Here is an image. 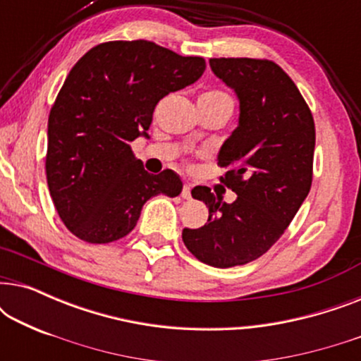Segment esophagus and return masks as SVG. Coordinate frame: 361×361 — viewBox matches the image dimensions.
<instances>
[{"label":"esophagus","instance_id":"34e87169","mask_svg":"<svg viewBox=\"0 0 361 361\" xmlns=\"http://www.w3.org/2000/svg\"><path fill=\"white\" fill-rule=\"evenodd\" d=\"M190 189L192 185L190 184H184V187H182V199H190Z\"/></svg>","mask_w":361,"mask_h":361}]
</instances>
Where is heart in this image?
Returning <instances> with one entry per match:
<instances>
[{
  "label": "heart",
  "instance_id": "obj_1",
  "mask_svg": "<svg viewBox=\"0 0 361 361\" xmlns=\"http://www.w3.org/2000/svg\"><path fill=\"white\" fill-rule=\"evenodd\" d=\"M205 95H210V97H226L225 93H221V92H209V93H205Z\"/></svg>",
  "mask_w": 361,
  "mask_h": 361
}]
</instances>
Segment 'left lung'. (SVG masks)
I'll return each instance as SVG.
<instances>
[{
    "label": "left lung",
    "instance_id": "8db88e82",
    "mask_svg": "<svg viewBox=\"0 0 361 361\" xmlns=\"http://www.w3.org/2000/svg\"><path fill=\"white\" fill-rule=\"evenodd\" d=\"M210 68L238 98V126L216 161L230 167L221 182L231 204L197 185L209 220L182 230L187 250L214 268L258 259L284 233L312 184L315 128L302 95L279 66L258 59H210Z\"/></svg>",
    "mask_w": 361,
    "mask_h": 361
}]
</instances>
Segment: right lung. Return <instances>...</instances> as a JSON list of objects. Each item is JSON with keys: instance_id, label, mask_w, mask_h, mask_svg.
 I'll use <instances>...</instances> for the list:
<instances>
[{"instance_id": "add662e5", "label": "right lung", "mask_w": 361, "mask_h": 361, "mask_svg": "<svg viewBox=\"0 0 361 361\" xmlns=\"http://www.w3.org/2000/svg\"><path fill=\"white\" fill-rule=\"evenodd\" d=\"M202 57L142 41L93 47L72 67L47 123L46 174L63 225L87 243H110L135 228L154 195L177 197L174 171L149 174L131 151L157 102L199 80Z\"/></svg>"}]
</instances>
